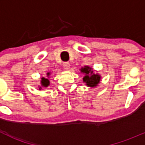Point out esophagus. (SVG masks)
Segmentation results:
<instances>
[{
    "mask_svg": "<svg viewBox=\"0 0 145 145\" xmlns=\"http://www.w3.org/2000/svg\"><path fill=\"white\" fill-rule=\"evenodd\" d=\"M63 67H64V69L65 70H69V69L70 64H69V63H68V62H64V63L63 64Z\"/></svg>",
    "mask_w": 145,
    "mask_h": 145,
    "instance_id": "34e87169",
    "label": "esophagus"
}]
</instances>
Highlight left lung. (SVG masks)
I'll use <instances>...</instances> for the list:
<instances>
[{"label":"left lung","mask_w":145,"mask_h":145,"mask_svg":"<svg viewBox=\"0 0 145 145\" xmlns=\"http://www.w3.org/2000/svg\"><path fill=\"white\" fill-rule=\"evenodd\" d=\"M81 71L85 74V76L83 78V82L89 87H96L100 83L101 76L98 74H94L93 69L90 67L85 66L81 69Z\"/></svg>","instance_id":"8db88e82"}]
</instances>
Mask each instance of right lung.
<instances>
[{
    "label": "right lung",
    "mask_w": 145,
    "mask_h": 145,
    "mask_svg": "<svg viewBox=\"0 0 145 145\" xmlns=\"http://www.w3.org/2000/svg\"><path fill=\"white\" fill-rule=\"evenodd\" d=\"M50 74V73L48 72V74H47V77H49ZM40 83H41V86H43V87H48V86L50 85L49 80H48L47 78H44V77H43V78H41V81H40ZM40 89H41V87H39V90H40Z\"/></svg>",
    "instance_id": "add662e5"
}]
</instances>
